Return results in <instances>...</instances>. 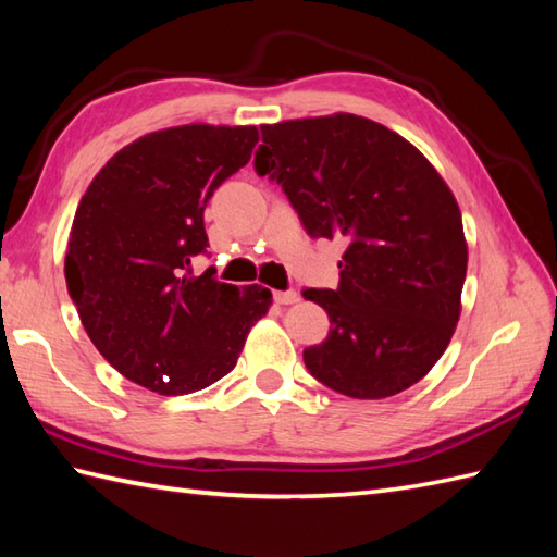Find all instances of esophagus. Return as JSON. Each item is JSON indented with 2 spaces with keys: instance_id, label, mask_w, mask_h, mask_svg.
Masks as SVG:
<instances>
[{
  "instance_id": "1",
  "label": "esophagus",
  "mask_w": 557,
  "mask_h": 557,
  "mask_svg": "<svg viewBox=\"0 0 557 557\" xmlns=\"http://www.w3.org/2000/svg\"><path fill=\"white\" fill-rule=\"evenodd\" d=\"M275 301H277L280 306H292V304H297V301H299V294L294 292V289H287V292H275Z\"/></svg>"
}]
</instances>
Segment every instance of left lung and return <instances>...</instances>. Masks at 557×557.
<instances>
[{
  "instance_id": "left-lung-1",
  "label": "left lung",
  "mask_w": 557,
  "mask_h": 557,
  "mask_svg": "<svg viewBox=\"0 0 557 557\" xmlns=\"http://www.w3.org/2000/svg\"><path fill=\"white\" fill-rule=\"evenodd\" d=\"M256 172L282 186L313 239H345L337 289H306L330 318L304 349L315 381L354 399L419 383L459 321L467 239L457 200L407 138L337 112L263 124Z\"/></svg>"
}]
</instances>
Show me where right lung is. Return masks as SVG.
I'll list each match as a JSON object with an SVG mask.
<instances>
[{
	"instance_id": "add662e5",
	"label": "right lung",
	"mask_w": 557,
	"mask_h": 557,
	"mask_svg": "<svg viewBox=\"0 0 557 557\" xmlns=\"http://www.w3.org/2000/svg\"><path fill=\"white\" fill-rule=\"evenodd\" d=\"M256 126L184 124L136 138L90 182L71 224L64 277L92 345L128 381L188 395L227 375L270 289L194 277L203 210L251 160Z\"/></svg>"
}]
</instances>
